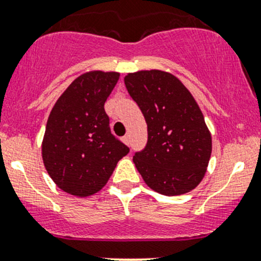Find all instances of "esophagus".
<instances>
[{"label": "esophagus", "instance_id": "esophagus-1", "mask_svg": "<svg viewBox=\"0 0 261 261\" xmlns=\"http://www.w3.org/2000/svg\"><path fill=\"white\" fill-rule=\"evenodd\" d=\"M122 140H123V143H125V144L130 145V136H128V135L123 136V138H122Z\"/></svg>", "mask_w": 261, "mask_h": 261}]
</instances>
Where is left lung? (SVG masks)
Returning a JSON list of instances; mask_svg holds the SVG:
<instances>
[{
    "instance_id": "obj_1",
    "label": "left lung",
    "mask_w": 261,
    "mask_h": 261,
    "mask_svg": "<svg viewBox=\"0 0 261 261\" xmlns=\"http://www.w3.org/2000/svg\"><path fill=\"white\" fill-rule=\"evenodd\" d=\"M125 85L148 125L147 145L133 158L139 174L164 196L193 191L206 174L213 150L193 95L174 74L158 69L128 73Z\"/></svg>"
}]
</instances>
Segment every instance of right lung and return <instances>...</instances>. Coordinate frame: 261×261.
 <instances>
[{"instance_id":"1","label":"right lung","mask_w":261,"mask_h":261,"mask_svg":"<svg viewBox=\"0 0 261 261\" xmlns=\"http://www.w3.org/2000/svg\"><path fill=\"white\" fill-rule=\"evenodd\" d=\"M119 73L91 70L74 80L53 107L42 140V160L62 191L89 197L100 191L128 148L114 138L104 103Z\"/></svg>"}]
</instances>
